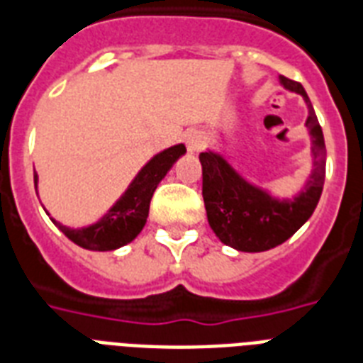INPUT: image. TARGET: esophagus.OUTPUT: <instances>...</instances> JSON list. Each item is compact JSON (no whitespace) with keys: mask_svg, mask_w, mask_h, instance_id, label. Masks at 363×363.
Instances as JSON below:
<instances>
[{"mask_svg":"<svg viewBox=\"0 0 363 363\" xmlns=\"http://www.w3.org/2000/svg\"><path fill=\"white\" fill-rule=\"evenodd\" d=\"M205 145V135L199 131H190L186 133V148L188 152H198L199 148Z\"/></svg>","mask_w":363,"mask_h":363,"instance_id":"esophagus-1","label":"esophagus"}]
</instances>
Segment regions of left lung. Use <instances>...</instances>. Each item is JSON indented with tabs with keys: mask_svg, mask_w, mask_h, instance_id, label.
<instances>
[{
	"mask_svg": "<svg viewBox=\"0 0 363 363\" xmlns=\"http://www.w3.org/2000/svg\"><path fill=\"white\" fill-rule=\"evenodd\" d=\"M290 92L305 99L309 116L311 169L303 188L294 198L279 199L242 179L218 152L199 154L203 169V201L207 220L216 238L241 252H264L290 239L315 213L326 177V145L322 128L305 88L286 77L279 79Z\"/></svg>",
	"mask_w": 363,
	"mask_h": 363,
	"instance_id": "8db88e82",
	"label": "left lung"
}]
</instances>
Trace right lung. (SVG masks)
I'll use <instances>...</instances> for the list:
<instances>
[{
    "label": "right lung",
    "mask_w": 363,
    "mask_h": 363,
    "mask_svg": "<svg viewBox=\"0 0 363 363\" xmlns=\"http://www.w3.org/2000/svg\"><path fill=\"white\" fill-rule=\"evenodd\" d=\"M184 152H186V147L181 143L152 156L143 165L135 179L130 182V186L122 194L121 199L96 224L84 228H67L54 218L50 220L60 228V232L64 233L65 238L88 250L104 252V250H116L124 247L141 233L147 224L148 207H150L154 190ZM33 182L37 188L35 171H33Z\"/></svg>",
    "instance_id": "add662e5"
}]
</instances>
